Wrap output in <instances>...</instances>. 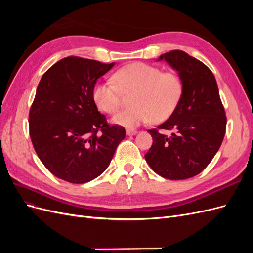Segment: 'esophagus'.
I'll list each match as a JSON object with an SVG mask.
<instances>
[{
	"mask_svg": "<svg viewBox=\"0 0 253 253\" xmlns=\"http://www.w3.org/2000/svg\"><path fill=\"white\" fill-rule=\"evenodd\" d=\"M137 133H138V132H137L136 129H126V135L127 136H135Z\"/></svg>",
	"mask_w": 253,
	"mask_h": 253,
	"instance_id": "esophagus-1",
	"label": "esophagus"
}]
</instances>
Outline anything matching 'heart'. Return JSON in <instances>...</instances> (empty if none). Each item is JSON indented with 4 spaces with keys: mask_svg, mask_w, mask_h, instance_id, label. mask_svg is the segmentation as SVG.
I'll return each mask as SVG.
<instances>
[{
    "mask_svg": "<svg viewBox=\"0 0 253 253\" xmlns=\"http://www.w3.org/2000/svg\"><path fill=\"white\" fill-rule=\"evenodd\" d=\"M111 80L99 81L93 89L97 108L108 114L120 108L121 91H135L133 109L122 111L112 118L115 125L135 128L153 120L162 122L169 118L182 94V82L173 72H163L156 66L141 62L128 64L114 75Z\"/></svg>",
    "mask_w": 253,
    "mask_h": 253,
    "instance_id": "b5f03b06",
    "label": "heart"
}]
</instances>
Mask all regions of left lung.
I'll return each instance as SVG.
<instances>
[{
    "label": "left lung",
    "mask_w": 253,
    "mask_h": 253,
    "mask_svg": "<svg viewBox=\"0 0 253 253\" xmlns=\"http://www.w3.org/2000/svg\"><path fill=\"white\" fill-rule=\"evenodd\" d=\"M178 73L182 94L175 111L157 128L172 131L170 136L148 131L153 143L145 160L152 170L167 179H187L200 174L216 154L226 131V115L217 83L200 60L181 50L163 53Z\"/></svg>",
    "instance_id": "left-lung-1"
}]
</instances>
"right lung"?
<instances>
[{"mask_svg":"<svg viewBox=\"0 0 253 253\" xmlns=\"http://www.w3.org/2000/svg\"><path fill=\"white\" fill-rule=\"evenodd\" d=\"M114 65L67 57L42 76L29 112V134L43 165L60 179H95L125 139L126 129L109 126L93 99L97 80Z\"/></svg>","mask_w":253,"mask_h":253,"instance_id":"right-lung-1","label":"right lung"}]
</instances>
